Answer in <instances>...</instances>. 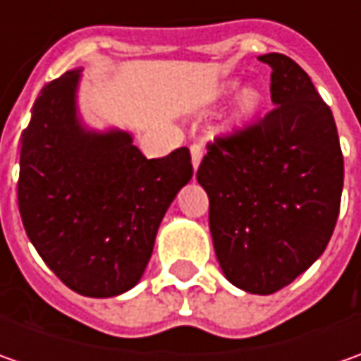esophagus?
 <instances>
[{"label":"esophagus","instance_id":"1","mask_svg":"<svg viewBox=\"0 0 361 361\" xmlns=\"http://www.w3.org/2000/svg\"><path fill=\"white\" fill-rule=\"evenodd\" d=\"M190 160H192V169L197 171L199 164L202 160V146L201 145H192L190 146Z\"/></svg>","mask_w":361,"mask_h":361}]
</instances>
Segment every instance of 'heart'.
Wrapping results in <instances>:
<instances>
[{
    "label": "heart",
    "instance_id": "heart-1",
    "mask_svg": "<svg viewBox=\"0 0 361 361\" xmlns=\"http://www.w3.org/2000/svg\"><path fill=\"white\" fill-rule=\"evenodd\" d=\"M239 88V80H227L225 84L219 86L216 94L219 96H227V94H233V92ZM263 104H265V94L259 86H249L237 96L235 100V106L231 108L229 116H227V128L229 130H243L247 128L253 120L261 114L263 110Z\"/></svg>",
    "mask_w": 361,
    "mask_h": 361
}]
</instances>
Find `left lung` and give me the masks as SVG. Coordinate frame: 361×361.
<instances>
[{"label": "left lung", "instance_id": "left-lung-1", "mask_svg": "<svg viewBox=\"0 0 361 361\" xmlns=\"http://www.w3.org/2000/svg\"><path fill=\"white\" fill-rule=\"evenodd\" d=\"M271 66L275 110L255 126L216 138L197 171L209 195L216 261L235 287L271 295L326 251L340 215L343 157L336 120L301 66Z\"/></svg>", "mask_w": 361, "mask_h": 361}]
</instances>
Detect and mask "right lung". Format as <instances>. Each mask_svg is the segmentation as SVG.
I'll use <instances>...</instances> for the list:
<instances>
[{
  "label": "right lung",
  "mask_w": 361,
  "mask_h": 361,
  "mask_svg": "<svg viewBox=\"0 0 361 361\" xmlns=\"http://www.w3.org/2000/svg\"><path fill=\"white\" fill-rule=\"evenodd\" d=\"M82 70L49 82L21 134L18 204L39 257L86 298L140 281L160 221L192 178L187 146L146 159L132 134L88 128L78 110Z\"/></svg>",
  "instance_id": "right-lung-1"
}]
</instances>
